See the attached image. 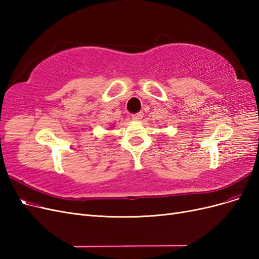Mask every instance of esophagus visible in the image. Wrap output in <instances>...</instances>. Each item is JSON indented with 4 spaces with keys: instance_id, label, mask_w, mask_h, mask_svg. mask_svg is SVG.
Returning <instances> with one entry per match:
<instances>
[{
    "instance_id": "obj_1",
    "label": "esophagus",
    "mask_w": 259,
    "mask_h": 259,
    "mask_svg": "<svg viewBox=\"0 0 259 259\" xmlns=\"http://www.w3.org/2000/svg\"><path fill=\"white\" fill-rule=\"evenodd\" d=\"M143 116H144V113H143V112H138V113L133 114V115H132V119L135 120V121H138V120L142 119Z\"/></svg>"
}]
</instances>
